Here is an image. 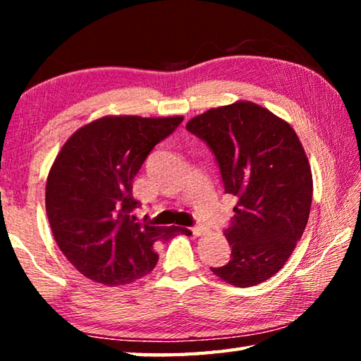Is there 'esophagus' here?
<instances>
[{
	"instance_id": "1",
	"label": "esophagus",
	"mask_w": 361,
	"mask_h": 361,
	"mask_svg": "<svg viewBox=\"0 0 361 361\" xmlns=\"http://www.w3.org/2000/svg\"><path fill=\"white\" fill-rule=\"evenodd\" d=\"M191 231H192V234H194L195 237L204 235L205 232H207V229L204 228V226H194V228H191Z\"/></svg>"
}]
</instances>
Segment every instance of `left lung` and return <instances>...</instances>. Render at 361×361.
Instances as JSON below:
<instances>
[{"label":"left lung","mask_w":361,"mask_h":361,"mask_svg":"<svg viewBox=\"0 0 361 361\" xmlns=\"http://www.w3.org/2000/svg\"><path fill=\"white\" fill-rule=\"evenodd\" d=\"M186 129L210 146L224 192L237 197L224 231L231 259L212 272L240 288L264 282L291 256L312 204V172L296 132L245 100L195 116Z\"/></svg>","instance_id":"left-lung-1"}]
</instances>
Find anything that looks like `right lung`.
I'll return each instance as SVG.
<instances>
[{"instance_id": "obj_1", "label": "right lung", "mask_w": 361, "mask_h": 361, "mask_svg": "<svg viewBox=\"0 0 361 361\" xmlns=\"http://www.w3.org/2000/svg\"><path fill=\"white\" fill-rule=\"evenodd\" d=\"M183 116H105L66 140L46 183V212L65 258L97 283L118 286L149 274L154 245L183 232L175 226L138 223L132 183L152 148Z\"/></svg>"}]
</instances>
